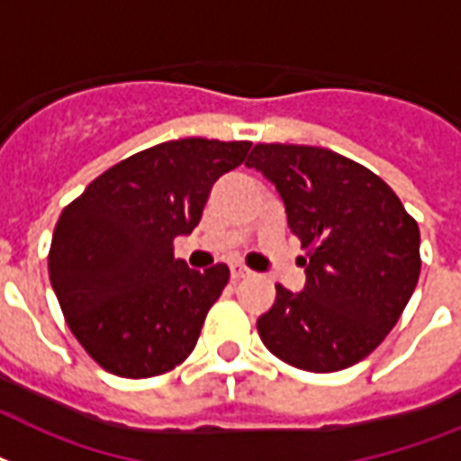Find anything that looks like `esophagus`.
Returning <instances> with one entry per match:
<instances>
[{
	"label": "esophagus",
	"instance_id": "esophagus-1",
	"mask_svg": "<svg viewBox=\"0 0 461 461\" xmlns=\"http://www.w3.org/2000/svg\"><path fill=\"white\" fill-rule=\"evenodd\" d=\"M230 275L234 282H239V279H246V276H250V269L243 267V265H239V263H234V265H230Z\"/></svg>",
	"mask_w": 461,
	"mask_h": 461
}]
</instances>
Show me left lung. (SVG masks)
Listing matches in <instances>:
<instances>
[{
  "mask_svg": "<svg viewBox=\"0 0 461 461\" xmlns=\"http://www.w3.org/2000/svg\"><path fill=\"white\" fill-rule=\"evenodd\" d=\"M246 166L276 186L308 258L303 291L276 284L258 317L272 355L305 372H339L365 360L400 320L417 286L419 227L372 170L320 149L256 144Z\"/></svg>",
  "mask_w": 461,
  "mask_h": 461,
  "instance_id": "left-lung-1",
  "label": "left lung"
}]
</instances>
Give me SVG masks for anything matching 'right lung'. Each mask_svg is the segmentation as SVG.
Returning <instances> with one entry per match:
<instances>
[{
  "label": "right lung",
  "mask_w": 461,
  "mask_h": 461,
  "mask_svg": "<svg viewBox=\"0 0 461 461\" xmlns=\"http://www.w3.org/2000/svg\"><path fill=\"white\" fill-rule=\"evenodd\" d=\"M249 149L201 137L163 141L108 167L63 208L49 279L73 336L106 372L149 379L192 355L230 267L189 269L172 241L192 234L212 185Z\"/></svg>",
  "instance_id": "obj_1"
}]
</instances>
